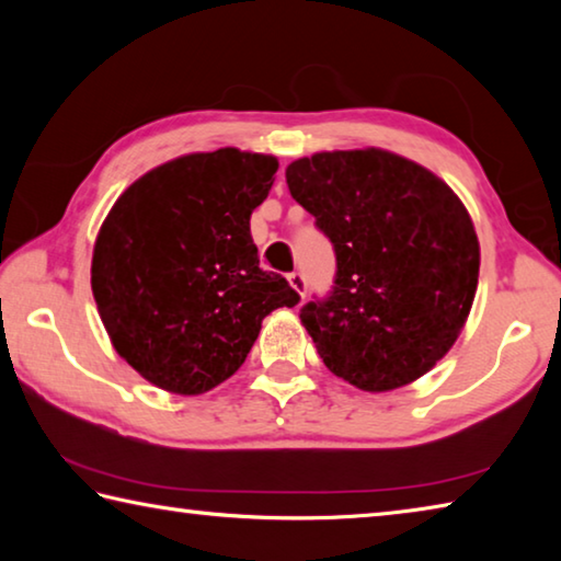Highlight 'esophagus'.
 Here are the masks:
<instances>
[{
    "label": "esophagus",
    "mask_w": 561,
    "mask_h": 561,
    "mask_svg": "<svg viewBox=\"0 0 561 561\" xmlns=\"http://www.w3.org/2000/svg\"><path fill=\"white\" fill-rule=\"evenodd\" d=\"M289 284H291V289L299 294V297H304V291H307V279H304V274L301 272H291L289 274Z\"/></svg>",
    "instance_id": "1"
}]
</instances>
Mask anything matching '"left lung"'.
I'll use <instances>...</instances> for the list:
<instances>
[{"instance_id": "obj_1", "label": "left lung", "mask_w": 561, "mask_h": 561, "mask_svg": "<svg viewBox=\"0 0 561 561\" xmlns=\"http://www.w3.org/2000/svg\"><path fill=\"white\" fill-rule=\"evenodd\" d=\"M287 185L336 252L334 291L299 314L329 371L368 393L428 374L478 291L480 242L460 197L381 148L299 158Z\"/></svg>"}]
</instances>
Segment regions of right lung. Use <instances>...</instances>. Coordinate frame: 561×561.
<instances>
[{"mask_svg":"<svg viewBox=\"0 0 561 561\" xmlns=\"http://www.w3.org/2000/svg\"><path fill=\"white\" fill-rule=\"evenodd\" d=\"M279 160L220 148L148 170L103 220L91 289L113 348L163 391L201 396L244 364L262 319L294 307L260 270L250 217Z\"/></svg>","mask_w":561,"mask_h":561,"instance_id":"add662e5","label":"right lung"}]
</instances>
